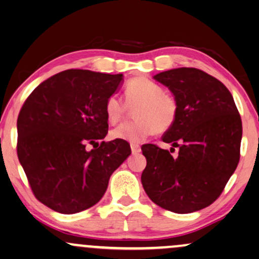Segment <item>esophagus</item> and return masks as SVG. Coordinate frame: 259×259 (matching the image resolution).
<instances>
[{"mask_svg": "<svg viewBox=\"0 0 259 259\" xmlns=\"http://www.w3.org/2000/svg\"><path fill=\"white\" fill-rule=\"evenodd\" d=\"M130 148H132L133 154H137V153H140V151H141V147L139 146V144H135V143L130 144Z\"/></svg>", "mask_w": 259, "mask_h": 259, "instance_id": "1", "label": "esophagus"}]
</instances>
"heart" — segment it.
Masks as SVG:
<instances>
[{
    "label": "heart",
    "instance_id": "obj_1",
    "mask_svg": "<svg viewBox=\"0 0 259 259\" xmlns=\"http://www.w3.org/2000/svg\"><path fill=\"white\" fill-rule=\"evenodd\" d=\"M124 103L112 95L105 103V113L110 123L116 124L125 117L127 108L134 110L136 119L123 123L110 133L113 140L139 143L155 132L164 133L177 122L179 105L174 96L163 92L156 82L136 78L127 82L124 90Z\"/></svg>",
    "mask_w": 259,
    "mask_h": 259
}]
</instances>
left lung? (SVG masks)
<instances>
[{
	"mask_svg": "<svg viewBox=\"0 0 259 259\" xmlns=\"http://www.w3.org/2000/svg\"><path fill=\"white\" fill-rule=\"evenodd\" d=\"M179 105L177 122L162 136L170 151L144 144L141 181L150 200L168 211L192 213L214 202L236 170L242 119L225 85L206 72L180 67L154 75ZM179 148L177 158L171 156Z\"/></svg>",
	"mask_w": 259,
	"mask_h": 259,
	"instance_id": "1",
	"label": "left lung"
}]
</instances>
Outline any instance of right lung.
I'll list each match as a JSON object with an SVG mask.
<instances>
[{"label": "right lung", "mask_w": 259, "mask_h": 259, "mask_svg": "<svg viewBox=\"0 0 259 259\" xmlns=\"http://www.w3.org/2000/svg\"><path fill=\"white\" fill-rule=\"evenodd\" d=\"M123 74L66 70L41 82L17 117V157L35 198L73 214L97 204L109 179L132 154L108 134L105 103ZM91 144L95 148L88 151Z\"/></svg>", "instance_id": "right-lung-1"}]
</instances>
